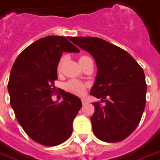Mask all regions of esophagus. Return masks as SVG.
<instances>
[{
	"label": "esophagus",
	"mask_w": 160,
	"mask_h": 160,
	"mask_svg": "<svg viewBox=\"0 0 160 160\" xmlns=\"http://www.w3.org/2000/svg\"><path fill=\"white\" fill-rule=\"evenodd\" d=\"M81 102H82L83 105H84V104H85V103H87V101L85 100V99H81Z\"/></svg>",
	"instance_id": "esophagus-1"
}]
</instances>
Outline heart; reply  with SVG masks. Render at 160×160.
I'll return each mask as SVG.
<instances>
[{"mask_svg": "<svg viewBox=\"0 0 160 160\" xmlns=\"http://www.w3.org/2000/svg\"><path fill=\"white\" fill-rule=\"evenodd\" d=\"M88 58H89V57L85 56V55H83V56H81V57L80 58L79 62H81L88 59ZM64 60H65V57H62L61 58H60L59 62H58V63L57 71L58 72H61L62 65H63ZM86 88L87 84L80 82V81H79V80H71L65 84L66 90L68 91V92H71V93L77 95V96H83V95L85 93Z\"/></svg>", "mask_w": 160, "mask_h": 160, "instance_id": "heart-1", "label": "heart"}]
</instances>
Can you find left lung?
Listing matches in <instances>:
<instances>
[{
    "mask_svg": "<svg viewBox=\"0 0 160 160\" xmlns=\"http://www.w3.org/2000/svg\"><path fill=\"white\" fill-rule=\"evenodd\" d=\"M72 41L90 53L98 67L90 95L105 105L92 103L93 133L106 142L124 140L136 129L146 107L143 69L128 52L102 39L73 37Z\"/></svg>",
    "mask_w": 160,
    "mask_h": 160,
    "instance_id": "8db88e82",
    "label": "left lung"
}]
</instances>
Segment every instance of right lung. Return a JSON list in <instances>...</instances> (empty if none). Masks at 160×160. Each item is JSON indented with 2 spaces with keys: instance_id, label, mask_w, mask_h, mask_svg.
Here are the masks:
<instances>
[{
  "instance_id": "1",
  "label": "right lung",
  "mask_w": 160,
  "mask_h": 160,
  "mask_svg": "<svg viewBox=\"0 0 160 160\" xmlns=\"http://www.w3.org/2000/svg\"><path fill=\"white\" fill-rule=\"evenodd\" d=\"M68 39L58 36L39 39L20 53L10 72L8 91L16 119L28 136L43 146H57L68 140L82 106L78 97L63 90L61 102L52 99L57 92L54 81L62 52H80Z\"/></svg>"
}]
</instances>
